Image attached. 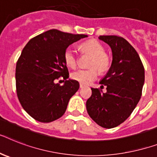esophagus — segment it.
Returning a JSON list of instances; mask_svg holds the SVG:
<instances>
[{
	"instance_id": "1",
	"label": "esophagus",
	"mask_w": 157,
	"mask_h": 157,
	"mask_svg": "<svg viewBox=\"0 0 157 157\" xmlns=\"http://www.w3.org/2000/svg\"><path fill=\"white\" fill-rule=\"evenodd\" d=\"M84 87H85V85H83V84H80V88H81V89H82V88Z\"/></svg>"
}]
</instances>
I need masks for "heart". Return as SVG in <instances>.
I'll use <instances>...</instances> for the list:
<instances>
[{
    "label": "heart",
    "instance_id": "heart-1",
    "mask_svg": "<svg viewBox=\"0 0 157 157\" xmlns=\"http://www.w3.org/2000/svg\"><path fill=\"white\" fill-rule=\"evenodd\" d=\"M80 47L83 52H86L93 56V59L90 61V66L97 67L101 72H105L109 68L110 63L109 57L107 54H105V48L98 41L94 39L88 40L81 43ZM63 58L65 63L68 67L72 68L76 67L77 57L72 48H68L65 50ZM95 67H90L89 69L76 70L72 72L71 76L73 80L81 84L89 85L93 82L98 75V71Z\"/></svg>",
    "mask_w": 157,
    "mask_h": 157
}]
</instances>
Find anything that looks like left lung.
Wrapping results in <instances>:
<instances>
[{
	"label": "left lung",
	"mask_w": 157,
	"mask_h": 157,
	"mask_svg": "<svg viewBox=\"0 0 157 157\" xmlns=\"http://www.w3.org/2000/svg\"><path fill=\"white\" fill-rule=\"evenodd\" d=\"M112 51L111 66L100 81L101 89L92 88L86 101L90 118L104 128H113L127 119L138 104L144 83V67L135 48L122 37L101 35Z\"/></svg>",
	"instance_id": "obj_1"
}]
</instances>
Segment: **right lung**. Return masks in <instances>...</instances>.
Returning a JSON list of instances; mask_svg holds the SVG:
<instances>
[{"instance_id":"1","label":"right lung","mask_w":157,"mask_h":157,"mask_svg":"<svg viewBox=\"0 0 157 157\" xmlns=\"http://www.w3.org/2000/svg\"><path fill=\"white\" fill-rule=\"evenodd\" d=\"M86 34L50 30L31 39L16 64L17 95L21 106L35 120L51 123L65 113L80 85L69 77L63 55L67 47ZM65 80L56 83L60 76Z\"/></svg>"}]
</instances>
